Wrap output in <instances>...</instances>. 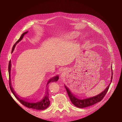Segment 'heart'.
<instances>
[{
    "instance_id": "heart-1",
    "label": "heart",
    "mask_w": 122,
    "mask_h": 122,
    "mask_svg": "<svg viewBox=\"0 0 122 122\" xmlns=\"http://www.w3.org/2000/svg\"><path fill=\"white\" fill-rule=\"evenodd\" d=\"M74 35H75V36L77 35V33H74Z\"/></svg>"
}]
</instances>
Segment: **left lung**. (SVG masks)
<instances>
[{
  "instance_id": "left-lung-1",
  "label": "left lung",
  "mask_w": 122,
  "mask_h": 122,
  "mask_svg": "<svg viewBox=\"0 0 122 122\" xmlns=\"http://www.w3.org/2000/svg\"><path fill=\"white\" fill-rule=\"evenodd\" d=\"M113 78V72L112 71V76H111V82L108 85V86L106 88L105 90L102 92L100 94L95 96V97H92L90 98H87L86 99H81L78 98L77 97H76V96L72 94V93L69 90V89L66 86H65L66 89L67 91V93L68 94L69 97L71 100L72 103L76 107L78 108H85L88 106H90L92 105H93L95 104H96L97 102H100L102 99L103 98L104 96L107 92L108 89L109 88L110 85L112 82Z\"/></svg>"
}]
</instances>
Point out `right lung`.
<instances>
[{"instance_id": "obj_1", "label": "right lung", "mask_w": 122, "mask_h": 122, "mask_svg": "<svg viewBox=\"0 0 122 122\" xmlns=\"http://www.w3.org/2000/svg\"><path fill=\"white\" fill-rule=\"evenodd\" d=\"M27 31H25V33H24L21 36H20V38L16 41V42L14 44V45L13 46L12 49V52H13V51L14 50L15 47L16 46V45L22 39L24 36V35L27 34L28 33ZM11 60H10L9 62V65H8V72H9V86H10V88L11 91L13 93V94H14V95L15 97L20 101V102L23 105L27 107L28 108H32L34 109H36V110H44L46 109L49 105L50 104V101L48 98L49 97V93L48 92V90L46 92V95L44 97V98L41 101L39 102H35V103H33V102H28L25 101L23 99H21V98L19 97L18 95L16 93V92H14L13 88H12V87L11 86ZM59 79V76H54V77L51 78L50 79H49V80L48 81L47 84V86L48 85L49 83L51 82H54V81H57Z\"/></svg>"}]
</instances>
